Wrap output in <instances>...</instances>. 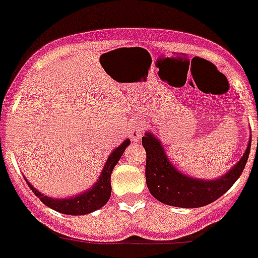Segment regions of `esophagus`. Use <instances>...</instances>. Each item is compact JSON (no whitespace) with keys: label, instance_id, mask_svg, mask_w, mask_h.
I'll use <instances>...</instances> for the list:
<instances>
[{"label":"esophagus","instance_id":"1","mask_svg":"<svg viewBox=\"0 0 258 258\" xmlns=\"http://www.w3.org/2000/svg\"><path fill=\"white\" fill-rule=\"evenodd\" d=\"M144 134V122L141 119H135L128 127V135L132 141H140Z\"/></svg>","mask_w":258,"mask_h":258}]
</instances>
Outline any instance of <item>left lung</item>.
<instances>
[{
	"instance_id": "8db88e82",
	"label": "left lung",
	"mask_w": 258,
	"mask_h": 258,
	"mask_svg": "<svg viewBox=\"0 0 258 258\" xmlns=\"http://www.w3.org/2000/svg\"><path fill=\"white\" fill-rule=\"evenodd\" d=\"M143 146L146 150L145 175L150 194L165 205L195 209L216 201L235 183L248 160L251 140L237 164L216 179L194 178L178 170L170 163L160 140L151 132H145Z\"/></svg>"
}]
</instances>
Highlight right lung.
Returning a JSON list of instances; mask_svg holds the SVG:
<instances>
[{"label": "right lung", "mask_w": 258, "mask_h": 258, "mask_svg": "<svg viewBox=\"0 0 258 258\" xmlns=\"http://www.w3.org/2000/svg\"><path fill=\"white\" fill-rule=\"evenodd\" d=\"M130 144H131V141L126 139L121 145L117 146L110 153V155L108 156L104 168H103L98 180L93 184V187L79 195L67 197V199H56V197H49L43 195L25 178L26 183L30 187L33 194L39 197V200L44 205L53 209V210L58 211L61 214H66V215H86V214H90L93 211L98 210V209L103 208L109 200L110 194H112L110 175H112L115 164L119 162L122 154L124 153V150H126Z\"/></svg>", "instance_id": "obj_1"}]
</instances>
